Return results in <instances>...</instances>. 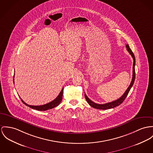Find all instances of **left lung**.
<instances>
[{
  "label": "left lung",
  "instance_id": "left-lung-1",
  "mask_svg": "<svg viewBox=\"0 0 153 153\" xmlns=\"http://www.w3.org/2000/svg\"><path fill=\"white\" fill-rule=\"evenodd\" d=\"M126 47L127 48L128 51L129 52L130 54L131 55V56H132L133 59V77H132V80L131 82H130V84L129 86L128 87V88H127V90H126V91L125 92V93L122 95V96L121 97H120L119 99L114 101H112L111 102H108V103H106L104 104H96L93 101H92L91 100H90L88 97L86 95V94H85V98L87 101V102L88 103V104L91 106L93 107L95 109H102V110H105V109H111V108H115L116 106L120 105L123 101L125 100V98H126L128 94L129 93L130 91V90L131 89V87L133 86V84H134V82L135 80V63H136V59H135V57L133 53V52L131 51V49L130 48L128 44H127L126 45Z\"/></svg>",
  "mask_w": 153,
  "mask_h": 153
}]
</instances>
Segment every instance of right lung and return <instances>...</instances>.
<instances>
[{
    "label": "right lung",
    "mask_w": 153,
    "mask_h": 153,
    "mask_svg": "<svg viewBox=\"0 0 153 153\" xmlns=\"http://www.w3.org/2000/svg\"><path fill=\"white\" fill-rule=\"evenodd\" d=\"M13 81H14V79H13ZM63 91V88L62 89V90H61L60 93L58 95V96L54 100H53L52 101H51V102H49L48 104H46L45 105H28L27 104H26L25 102H24V101L22 99H21V100L23 102V103L25 105L28 106H29L30 108H31L32 109H36V110H38V111H47V110L52 109V108H53L55 106L59 105L60 103L62 101V100Z\"/></svg>",
    "instance_id": "add662e5"
}]
</instances>
